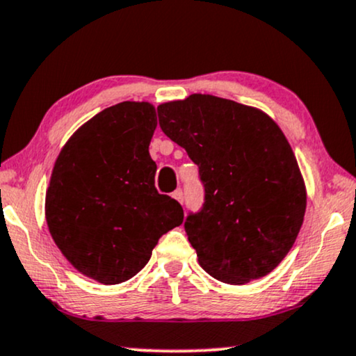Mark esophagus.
<instances>
[{"mask_svg":"<svg viewBox=\"0 0 356 356\" xmlns=\"http://www.w3.org/2000/svg\"><path fill=\"white\" fill-rule=\"evenodd\" d=\"M172 197H174L175 200L179 202V204H182V200H184V193H182L181 188H177V191H175V192L172 193Z\"/></svg>","mask_w":356,"mask_h":356,"instance_id":"obj_1","label":"esophagus"}]
</instances>
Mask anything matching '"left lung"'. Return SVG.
<instances>
[{
  "instance_id": "obj_1",
  "label": "left lung",
  "mask_w": 356,
  "mask_h": 356,
  "mask_svg": "<svg viewBox=\"0 0 356 356\" xmlns=\"http://www.w3.org/2000/svg\"><path fill=\"white\" fill-rule=\"evenodd\" d=\"M161 129L199 165L205 204L186 233L211 277L241 286L277 268L302 227L307 192L271 116L193 93L157 106Z\"/></svg>"
}]
</instances>
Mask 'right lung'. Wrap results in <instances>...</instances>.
I'll use <instances>...</instances> for the list:
<instances>
[{"label":"right lung","instance_id":"obj_1","mask_svg":"<svg viewBox=\"0 0 356 356\" xmlns=\"http://www.w3.org/2000/svg\"><path fill=\"white\" fill-rule=\"evenodd\" d=\"M147 102L106 108L72 134L46 192L52 240L83 276L111 286L138 274L159 238L184 222L177 200L154 187Z\"/></svg>","mask_w":356,"mask_h":356}]
</instances>
